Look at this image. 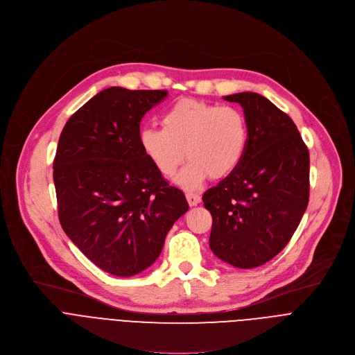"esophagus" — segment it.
Wrapping results in <instances>:
<instances>
[{
	"instance_id": "esophagus-1",
	"label": "esophagus",
	"mask_w": 355,
	"mask_h": 355,
	"mask_svg": "<svg viewBox=\"0 0 355 355\" xmlns=\"http://www.w3.org/2000/svg\"><path fill=\"white\" fill-rule=\"evenodd\" d=\"M186 199H187V203L190 206H198L202 200V196L199 193H193V192H189L186 193Z\"/></svg>"
}]
</instances>
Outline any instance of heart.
<instances>
[{
	"instance_id": "obj_1",
	"label": "heart",
	"mask_w": 355,
	"mask_h": 355,
	"mask_svg": "<svg viewBox=\"0 0 355 355\" xmlns=\"http://www.w3.org/2000/svg\"><path fill=\"white\" fill-rule=\"evenodd\" d=\"M160 125L141 132L142 152L165 178L176 173L186 153L190 160L176 178L186 190L199 189L210 176L233 173L249 144L248 119L230 105L180 99L162 114Z\"/></svg>"
}]
</instances>
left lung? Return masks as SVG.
<instances>
[{
    "mask_svg": "<svg viewBox=\"0 0 355 355\" xmlns=\"http://www.w3.org/2000/svg\"><path fill=\"white\" fill-rule=\"evenodd\" d=\"M241 105L249 144L237 169L203 195L213 217L211 252L239 267H259L290 241L307 209L310 155L291 118L256 92L225 96Z\"/></svg>",
    "mask_w": 355,
    "mask_h": 355,
    "instance_id": "left-lung-1",
    "label": "left lung"
}]
</instances>
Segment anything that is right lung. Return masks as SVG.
<instances>
[{
  "instance_id": "1",
  "label": "right lung",
  "mask_w": 355,
  "mask_h": 355,
  "mask_svg": "<svg viewBox=\"0 0 355 355\" xmlns=\"http://www.w3.org/2000/svg\"><path fill=\"white\" fill-rule=\"evenodd\" d=\"M168 91H101L68 119L53 159L60 222L109 275L130 277L159 257L189 209L142 152L141 119Z\"/></svg>"
}]
</instances>
